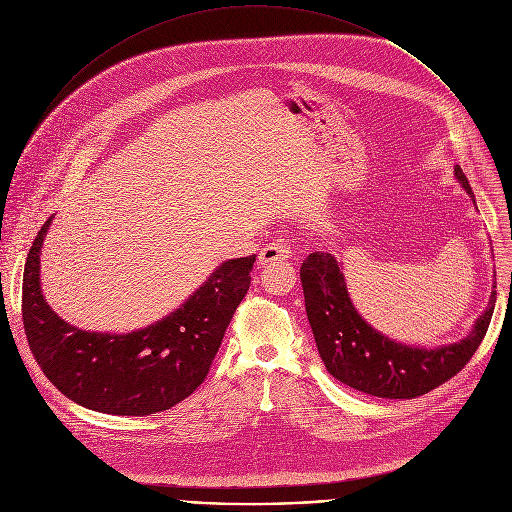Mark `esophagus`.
<instances>
[{
    "mask_svg": "<svg viewBox=\"0 0 512 512\" xmlns=\"http://www.w3.org/2000/svg\"><path fill=\"white\" fill-rule=\"evenodd\" d=\"M291 257V245L287 239L277 237L273 241H269L261 251H259V263L261 265H271L277 261H285Z\"/></svg>",
    "mask_w": 512,
    "mask_h": 512,
    "instance_id": "34e87169",
    "label": "esophagus"
}]
</instances>
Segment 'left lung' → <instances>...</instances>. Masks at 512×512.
I'll list each match as a JSON object with an SVG mask.
<instances>
[{
  "mask_svg": "<svg viewBox=\"0 0 512 512\" xmlns=\"http://www.w3.org/2000/svg\"><path fill=\"white\" fill-rule=\"evenodd\" d=\"M456 178L472 196L460 166H456ZM300 279L326 371L360 393L383 399H415L456 377L484 340L496 304V289H492L486 312L464 340L427 350L389 340L364 322L348 298L344 275L330 253H310L300 267Z\"/></svg>",
  "mask_w": 512,
  "mask_h": 512,
  "instance_id": "obj_1",
  "label": "left lung"
}]
</instances>
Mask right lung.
<instances>
[{"instance_id": "obj_1", "label": "right lung", "mask_w": 512, "mask_h": 512, "mask_svg": "<svg viewBox=\"0 0 512 512\" xmlns=\"http://www.w3.org/2000/svg\"><path fill=\"white\" fill-rule=\"evenodd\" d=\"M50 221L30 247L22 285L26 338L48 381L75 403L111 415H152L192 395L247 296L255 255L216 267L158 324L131 334L85 332L60 320L42 298L40 249Z\"/></svg>"}]
</instances>
